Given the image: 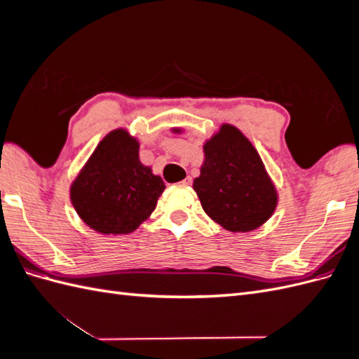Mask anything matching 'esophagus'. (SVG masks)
Wrapping results in <instances>:
<instances>
[{"mask_svg":"<svg viewBox=\"0 0 359 359\" xmlns=\"http://www.w3.org/2000/svg\"><path fill=\"white\" fill-rule=\"evenodd\" d=\"M180 184H181V186H184V187H189V186H191V178L187 177L186 180H182Z\"/></svg>","mask_w":359,"mask_h":359,"instance_id":"1","label":"esophagus"}]
</instances>
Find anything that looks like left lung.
Wrapping results in <instances>:
<instances>
[{
    "label": "left lung",
    "mask_w": 359,
    "mask_h": 359,
    "mask_svg": "<svg viewBox=\"0 0 359 359\" xmlns=\"http://www.w3.org/2000/svg\"><path fill=\"white\" fill-rule=\"evenodd\" d=\"M172 133H184L181 127ZM201 175L194 178L203 211L229 232H252L274 214L278 193L262 158L240 128L222 124L203 142Z\"/></svg>",
    "instance_id": "1"
}]
</instances>
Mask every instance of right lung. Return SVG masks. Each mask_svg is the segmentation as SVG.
<instances>
[{"label": "right lung", "mask_w": 359, "mask_h": 359, "mask_svg": "<svg viewBox=\"0 0 359 359\" xmlns=\"http://www.w3.org/2000/svg\"><path fill=\"white\" fill-rule=\"evenodd\" d=\"M139 140L115 128L95 147L70 186L81 220L102 235L136 231L156 210L165 182L139 160Z\"/></svg>", "instance_id": "add662e5"}]
</instances>
